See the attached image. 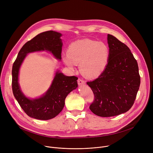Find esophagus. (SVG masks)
Instances as JSON below:
<instances>
[{
  "label": "esophagus",
  "mask_w": 153,
  "mask_h": 153,
  "mask_svg": "<svg viewBox=\"0 0 153 153\" xmlns=\"http://www.w3.org/2000/svg\"><path fill=\"white\" fill-rule=\"evenodd\" d=\"M77 83H78V85H84L85 83V81L81 79H79L77 80Z\"/></svg>",
  "instance_id": "obj_1"
}]
</instances>
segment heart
<instances>
[{
    "mask_svg": "<svg viewBox=\"0 0 153 153\" xmlns=\"http://www.w3.org/2000/svg\"><path fill=\"white\" fill-rule=\"evenodd\" d=\"M110 57V49L105 43L90 39L72 42L63 56L65 65L73 69L79 65L81 73L86 77L96 79L105 71Z\"/></svg>",
    "mask_w": 153,
    "mask_h": 153,
    "instance_id": "heart-1",
    "label": "heart"
}]
</instances>
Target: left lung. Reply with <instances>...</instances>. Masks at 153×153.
<instances>
[{"mask_svg": "<svg viewBox=\"0 0 153 153\" xmlns=\"http://www.w3.org/2000/svg\"><path fill=\"white\" fill-rule=\"evenodd\" d=\"M110 57L103 73L87 82L94 100L90 110L100 117H112L128 111L134 103L140 84L137 60L129 48L108 34Z\"/></svg>", "mask_w": 153, "mask_h": 153, "instance_id": "left-lung-1", "label": "left lung"}]
</instances>
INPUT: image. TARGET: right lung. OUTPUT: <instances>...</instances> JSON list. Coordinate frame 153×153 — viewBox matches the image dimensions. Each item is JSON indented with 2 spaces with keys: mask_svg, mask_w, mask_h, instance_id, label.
Instances as JSON below:
<instances>
[{
  "mask_svg": "<svg viewBox=\"0 0 153 153\" xmlns=\"http://www.w3.org/2000/svg\"><path fill=\"white\" fill-rule=\"evenodd\" d=\"M62 34L48 31L39 34L28 41L19 51L12 68L13 94L24 112L30 117L39 120H49L55 117L63 110L67 95L77 87L76 76H66L57 71L47 93L42 97L30 99L20 90L18 82L19 69L27 54L40 51H48L61 60Z\"/></svg>",
  "mask_w": 153,
  "mask_h": 153,
  "instance_id": "obj_1",
  "label": "right lung"
}]
</instances>
